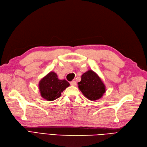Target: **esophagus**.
I'll use <instances>...</instances> for the list:
<instances>
[{
	"instance_id": "1",
	"label": "esophagus",
	"mask_w": 147,
	"mask_h": 147,
	"mask_svg": "<svg viewBox=\"0 0 147 147\" xmlns=\"http://www.w3.org/2000/svg\"><path fill=\"white\" fill-rule=\"evenodd\" d=\"M70 85L71 86H75L76 85V82L74 80H73V81H71V82H70Z\"/></svg>"
}]
</instances>
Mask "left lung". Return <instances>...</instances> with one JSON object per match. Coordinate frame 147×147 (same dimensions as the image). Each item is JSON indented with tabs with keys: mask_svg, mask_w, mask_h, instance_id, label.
<instances>
[{
	"mask_svg": "<svg viewBox=\"0 0 147 147\" xmlns=\"http://www.w3.org/2000/svg\"><path fill=\"white\" fill-rule=\"evenodd\" d=\"M79 88L82 94L90 100H98L105 93V86L100 77L92 70L84 73L78 82Z\"/></svg>",
	"mask_w": 147,
	"mask_h": 147,
	"instance_id": "1",
	"label": "left lung"
}]
</instances>
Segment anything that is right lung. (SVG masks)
Here are the masks:
<instances>
[{"label":"right lung","mask_w":147,"mask_h":147,"mask_svg":"<svg viewBox=\"0 0 147 147\" xmlns=\"http://www.w3.org/2000/svg\"><path fill=\"white\" fill-rule=\"evenodd\" d=\"M69 86L67 81L60 80L57 75L51 71L43 78L39 83L41 96L48 101H53L61 96L62 92Z\"/></svg>","instance_id":"1"}]
</instances>
